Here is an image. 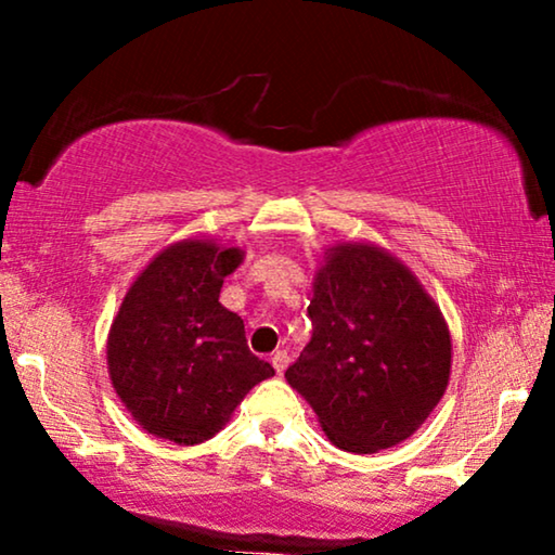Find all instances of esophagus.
I'll use <instances>...</instances> for the list:
<instances>
[{
	"label": "esophagus",
	"mask_w": 555,
	"mask_h": 555,
	"mask_svg": "<svg viewBox=\"0 0 555 555\" xmlns=\"http://www.w3.org/2000/svg\"><path fill=\"white\" fill-rule=\"evenodd\" d=\"M287 363H291V356H287L285 351L272 353V366H275L278 374H283V371L287 369Z\"/></svg>",
	"instance_id": "esophagus-1"
}]
</instances>
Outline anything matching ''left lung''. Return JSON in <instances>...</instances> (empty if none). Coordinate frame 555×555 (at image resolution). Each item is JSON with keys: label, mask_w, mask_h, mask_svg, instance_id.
Segmentation results:
<instances>
[{"label": "left lung", "mask_w": 555, "mask_h": 555, "mask_svg": "<svg viewBox=\"0 0 555 555\" xmlns=\"http://www.w3.org/2000/svg\"><path fill=\"white\" fill-rule=\"evenodd\" d=\"M308 346L285 371L338 450L397 447L442 401L452 336L420 278L366 240L336 242L313 275Z\"/></svg>", "instance_id": "left-lung-1"}]
</instances>
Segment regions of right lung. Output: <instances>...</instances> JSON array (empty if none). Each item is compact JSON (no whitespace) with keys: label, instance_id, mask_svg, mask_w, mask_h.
I'll return each mask as SVG.
<instances>
[{"label":"right lung","instance_id":"add662e5","mask_svg":"<svg viewBox=\"0 0 555 555\" xmlns=\"http://www.w3.org/2000/svg\"><path fill=\"white\" fill-rule=\"evenodd\" d=\"M245 249L194 234L164 247L133 278L108 331V376L143 431L207 442L249 389L275 376L249 353L245 323L219 302Z\"/></svg>","mask_w":555,"mask_h":555}]
</instances>
